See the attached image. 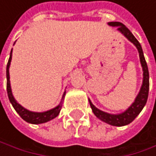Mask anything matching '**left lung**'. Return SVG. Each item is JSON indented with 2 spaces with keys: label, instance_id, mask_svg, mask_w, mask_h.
<instances>
[{
  "label": "left lung",
  "instance_id": "1",
  "mask_svg": "<svg viewBox=\"0 0 156 156\" xmlns=\"http://www.w3.org/2000/svg\"><path fill=\"white\" fill-rule=\"evenodd\" d=\"M108 24L112 27H118L117 29L129 41H131L137 47V49L139 51V54H140V64H141L142 70H143V81H142V86L140 88V90L138 96L136 97L134 103L124 113L119 114V115L107 114L105 112H103L101 110H99L98 108H96L90 101V105L92 109V112L99 119H101L102 121L105 122V123H107L109 125L121 127V126H126V125L131 123V122L137 117V115L140 113V111L142 110L144 105H146L147 99H148V93H149V70H148V66H147L145 58H144L141 46H140V42L138 41V40L133 36L130 30L125 25H123L120 22H110Z\"/></svg>",
  "mask_w": 156,
  "mask_h": 156
}]
</instances>
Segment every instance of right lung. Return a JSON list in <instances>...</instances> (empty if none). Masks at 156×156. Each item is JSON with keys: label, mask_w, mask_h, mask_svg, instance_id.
<instances>
[{"label": "right lung", "mask_w": 156, "mask_h": 156, "mask_svg": "<svg viewBox=\"0 0 156 156\" xmlns=\"http://www.w3.org/2000/svg\"><path fill=\"white\" fill-rule=\"evenodd\" d=\"M11 59H12V51H11L10 53V58L8 60L7 63V66H6V77H7V84H6V88H7V94H8V98L10 100L11 104H12L13 107L15 108V110L18 113V115L27 122L31 124H41V123H45V122H48L51 119H53L54 117H56L59 113L60 110L62 108V105H59L58 106H56L55 108L49 110L47 112H43V113H35V112H31L28 111L27 109H25L24 107H22L16 100L12 94V90H11V86H10V76H9V66H10V62ZM65 95V94H64ZM64 97V96H63Z\"/></svg>", "instance_id": "add662e5"}]
</instances>
